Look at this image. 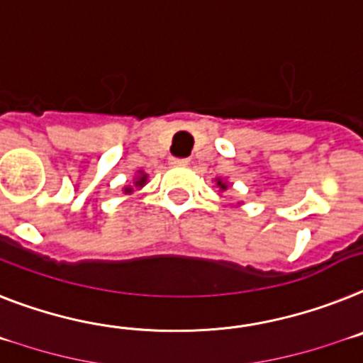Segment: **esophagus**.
I'll return each instance as SVG.
<instances>
[{
    "instance_id": "esophagus-1",
    "label": "esophagus",
    "mask_w": 363,
    "mask_h": 363,
    "mask_svg": "<svg viewBox=\"0 0 363 363\" xmlns=\"http://www.w3.org/2000/svg\"><path fill=\"white\" fill-rule=\"evenodd\" d=\"M169 164H172L173 167H184L190 164V160H188V158H169Z\"/></svg>"
}]
</instances>
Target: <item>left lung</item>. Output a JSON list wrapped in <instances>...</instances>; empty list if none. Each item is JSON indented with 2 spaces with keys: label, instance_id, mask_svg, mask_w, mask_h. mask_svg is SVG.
<instances>
[{
  "label": "left lung",
  "instance_id": "obj_1",
  "mask_svg": "<svg viewBox=\"0 0 363 363\" xmlns=\"http://www.w3.org/2000/svg\"><path fill=\"white\" fill-rule=\"evenodd\" d=\"M216 184H218L219 191H225L228 188V182L223 181V179H216Z\"/></svg>",
  "mask_w": 363,
  "mask_h": 363
}]
</instances>
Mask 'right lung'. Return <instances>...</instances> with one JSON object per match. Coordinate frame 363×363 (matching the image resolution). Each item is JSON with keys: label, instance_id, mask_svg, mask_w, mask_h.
Segmentation results:
<instances>
[{"label": "right lung", "instance_id": "right-lung-1", "mask_svg": "<svg viewBox=\"0 0 363 363\" xmlns=\"http://www.w3.org/2000/svg\"><path fill=\"white\" fill-rule=\"evenodd\" d=\"M145 182H147V173H144V172H138V175L135 177V179H133V186H136V188H142V186H145ZM129 184V186H125L123 188V194H133V191H135V188H133Z\"/></svg>", "mask_w": 363, "mask_h": 363}]
</instances>
